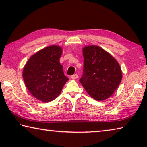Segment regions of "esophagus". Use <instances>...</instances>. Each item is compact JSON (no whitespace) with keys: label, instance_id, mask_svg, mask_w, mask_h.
<instances>
[{"label":"esophagus","instance_id":"34e87169","mask_svg":"<svg viewBox=\"0 0 147 147\" xmlns=\"http://www.w3.org/2000/svg\"><path fill=\"white\" fill-rule=\"evenodd\" d=\"M71 78L72 79H73V80L78 78V74H73V75H72V76H71Z\"/></svg>","mask_w":147,"mask_h":147}]
</instances>
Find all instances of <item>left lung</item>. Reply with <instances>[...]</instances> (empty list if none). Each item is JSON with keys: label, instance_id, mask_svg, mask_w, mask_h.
Here are the masks:
<instances>
[{"label": "left lung", "instance_id": "8db88e82", "mask_svg": "<svg viewBox=\"0 0 147 147\" xmlns=\"http://www.w3.org/2000/svg\"><path fill=\"white\" fill-rule=\"evenodd\" d=\"M83 56V74L80 82L94 100H106L121 83L120 65L110 54L98 46L85 47Z\"/></svg>", "mask_w": 147, "mask_h": 147}]
</instances>
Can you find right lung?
Instances as JSON below:
<instances>
[{"label": "right lung", "mask_w": 147, "mask_h": 147, "mask_svg": "<svg viewBox=\"0 0 147 147\" xmlns=\"http://www.w3.org/2000/svg\"><path fill=\"white\" fill-rule=\"evenodd\" d=\"M61 54V47H45L32 56L23 69L27 89L35 98L43 102L55 99L69 80L59 63Z\"/></svg>", "instance_id": "1"}]
</instances>
